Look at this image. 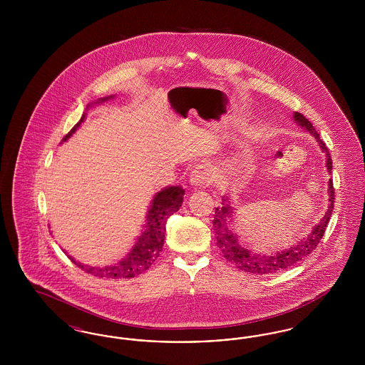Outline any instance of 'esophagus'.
Wrapping results in <instances>:
<instances>
[{"mask_svg":"<svg viewBox=\"0 0 365 365\" xmlns=\"http://www.w3.org/2000/svg\"><path fill=\"white\" fill-rule=\"evenodd\" d=\"M210 182L209 173L207 168L204 167H197L195 170H192L190 175V183L195 187H204Z\"/></svg>","mask_w":365,"mask_h":365,"instance_id":"esophagus-1","label":"esophagus"}]
</instances>
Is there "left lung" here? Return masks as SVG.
<instances>
[{
  "mask_svg": "<svg viewBox=\"0 0 365 365\" xmlns=\"http://www.w3.org/2000/svg\"><path fill=\"white\" fill-rule=\"evenodd\" d=\"M294 120L299 123V125H302L305 130H308L316 140L319 142V146L322 148V150L326 153V160H327V170L331 174L332 170V160H331L330 150L326 146V143L320 139V135L317 134V131L314 130L312 123L309 122L304 115L295 112ZM329 201L330 205L326 212V215L323 216V219L320 220V223L317 226L313 227L312 232L308 235V238H305L304 241L298 242V245L292 246L289 250L280 252L274 256H264V255H253L250 250L242 247L238 240L234 234H231V231L228 230V217H231L230 215L232 213V209L228 205H225L222 208H216L215 210V219H213V230H215V238L217 247L220 249V252L223 253V256L226 257L227 261H230L231 264H234L237 268L242 269L245 272L249 274H255V275H269L274 274L280 269L289 268L292 265L297 264L298 261L304 260L305 257H308L313 250L317 247L319 242L322 241L327 225L330 222L331 213L334 210V200H335V189L332 185V179L329 182ZM226 201V200H225Z\"/></svg>",
  "mask_w": 365,
  "mask_h": 365,
  "instance_id": "obj_1",
  "label": "left lung"
}]
</instances>
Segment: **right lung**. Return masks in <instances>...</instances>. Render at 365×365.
Instances as JSON below:
<instances>
[{
  "label": "right lung",
  "instance_id": "right-lung-1",
  "mask_svg": "<svg viewBox=\"0 0 365 365\" xmlns=\"http://www.w3.org/2000/svg\"><path fill=\"white\" fill-rule=\"evenodd\" d=\"M105 100H108V97L101 98V101ZM82 122H83V118L63 138V140L70 138ZM183 195H185V190L180 186L165 187L164 190L157 192L148 212V219H146L148 223H146L145 231L139 237L138 242L135 243L134 249L119 264L105 267V268H93V267H85L81 262H76L72 257H70L71 260L73 261L79 268L86 271L87 274H91L98 278H134L139 274L145 272L160 256V252L163 250V246H164L167 220L173 213L178 212L182 207Z\"/></svg>",
  "mask_w": 365,
  "mask_h": 365
}]
</instances>
